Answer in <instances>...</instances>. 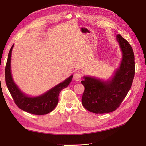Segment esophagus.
Instances as JSON below:
<instances>
[{"label": "esophagus", "instance_id": "1", "mask_svg": "<svg viewBox=\"0 0 146 146\" xmlns=\"http://www.w3.org/2000/svg\"><path fill=\"white\" fill-rule=\"evenodd\" d=\"M83 76L82 73L81 72H77L74 75V80L76 82H80Z\"/></svg>", "mask_w": 146, "mask_h": 146}]
</instances>
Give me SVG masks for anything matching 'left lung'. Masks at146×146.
Wrapping results in <instances>:
<instances>
[{
  "mask_svg": "<svg viewBox=\"0 0 146 146\" xmlns=\"http://www.w3.org/2000/svg\"><path fill=\"white\" fill-rule=\"evenodd\" d=\"M117 40L122 52L120 66L113 78L107 82L84 76L82 83L85 86L82 105L95 113H109L120 106L131 89L135 75V58L129 42L117 35Z\"/></svg>",
  "mask_w": 146,
  "mask_h": 146,
  "instance_id": "1",
  "label": "left lung"
}]
</instances>
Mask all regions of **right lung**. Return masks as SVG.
<instances>
[{"label":"right lung","instance_id":"add662e5","mask_svg":"<svg viewBox=\"0 0 146 146\" xmlns=\"http://www.w3.org/2000/svg\"><path fill=\"white\" fill-rule=\"evenodd\" d=\"M13 47L14 45H12L8 54L5 69V78L6 85L15 104L21 110L32 114L41 115L51 112L54 109L58 103V96L60 92L69 85L72 80L73 75L42 95L36 97H29L20 90L12 79L11 71V59Z\"/></svg>","mask_w":146,"mask_h":146}]
</instances>
